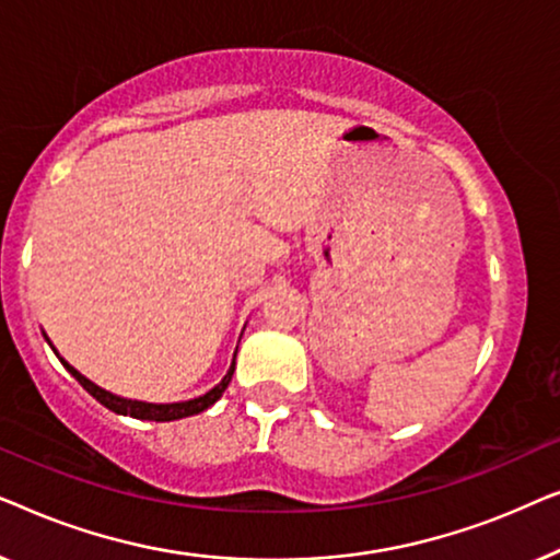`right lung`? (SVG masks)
<instances>
[{"label": "right lung", "mask_w": 560, "mask_h": 560, "mask_svg": "<svg viewBox=\"0 0 560 560\" xmlns=\"http://www.w3.org/2000/svg\"><path fill=\"white\" fill-rule=\"evenodd\" d=\"M236 357V354H234ZM63 362V359H60ZM63 366L68 372L73 374L75 380H79V385L86 389L89 395H94L98 402L104 405V408H109L114 412H121V416H129V418H140V420H158V423H165V420H178V418H188V416H196V412H203L206 408H211L213 402L219 400L221 393L229 387V382H232V374H234V364L229 366L226 377L219 382L217 387L209 389V393L196 397V400H186V402H171V405H152V402H140V400H125V397H117L112 393H106V389L96 387L94 382L83 377L81 372H75L71 364L63 362Z\"/></svg>", "instance_id": "obj_1"}]
</instances>
